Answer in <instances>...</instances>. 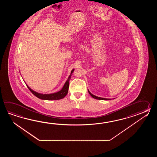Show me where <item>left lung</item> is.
<instances>
[{"label":"left lung","mask_w":157,"mask_h":157,"mask_svg":"<svg viewBox=\"0 0 157 157\" xmlns=\"http://www.w3.org/2000/svg\"><path fill=\"white\" fill-rule=\"evenodd\" d=\"M88 92H89V93L90 94V95L91 96V97H93V98L94 99H98V100H109V99H107V98H100V97H96L95 95H94L93 94H92L90 93V91L88 90Z\"/></svg>","instance_id":"obj_1"}]
</instances>
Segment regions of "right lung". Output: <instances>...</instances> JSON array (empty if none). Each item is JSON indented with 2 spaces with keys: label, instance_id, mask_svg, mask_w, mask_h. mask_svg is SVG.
<instances>
[{
  "label": "right lung",
  "instance_id": "obj_1",
  "mask_svg": "<svg viewBox=\"0 0 157 157\" xmlns=\"http://www.w3.org/2000/svg\"><path fill=\"white\" fill-rule=\"evenodd\" d=\"M74 69H73L71 72V75L69 76L68 78L67 79L66 82L64 83L63 88L61 89V90L59 91L57 93H55L49 94H43L38 93L36 91H33V90L31 89L28 86V85H26L28 87V89L30 90V91L35 96H36L37 98L43 99V100H59L63 99L64 97H66L68 93V88H69V83H70V80L71 79V77L72 76V74L74 72Z\"/></svg>",
  "mask_w": 157,
  "mask_h": 157
}]
</instances>
